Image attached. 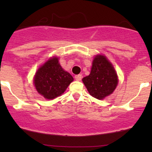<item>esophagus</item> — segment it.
I'll use <instances>...</instances> for the list:
<instances>
[{"label": "esophagus", "instance_id": "esophagus-1", "mask_svg": "<svg viewBox=\"0 0 152 152\" xmlns=\"http://www.w3.org/2000/svg\"><path fill=\"white\" fill-rule=\"evenodd\" d=\"M75 79H76V81H80L81 79H82V76L81 74H79V75H76V76H74Z\"/></svg>", "mask_w": 152, "mask_h": 152}]
</instances>
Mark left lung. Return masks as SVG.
<instances>
[{
    "instance_id": "1",
    "label": "left lung",
    "mask_w": 152,
    "mask_h": 152,
    "mask_svg": "<svg viewBox=\"0 0 152 152\" xmlns=\"http://www.w3.org/2000/svg\"><path fill=\"white\" fill-rule=\"evenodd\" d=\"M89 93L97 99H103L115 89L118 76L112 64L104 56H96L89 76L82 79Z\"/></svg>"
}]
</instances>
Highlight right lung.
<instances>
[{
    "label": "right lung",
    "instance_id": "obj_1",
    "mask_svg": "<svg viewBox=\"0 0 152 152\" xmlns=\"http://www.w3.org/2000/svg\"><path fill=\"white\" fill-rule=\"evenodd\" d=\"M73 81V76L62 68L58 58L54 57L38 69L34 83L39 94L53 99L61 96Z\"/></svg>",
    "mask_w": 152,
    "mask_h": 152
}]
</instances>
